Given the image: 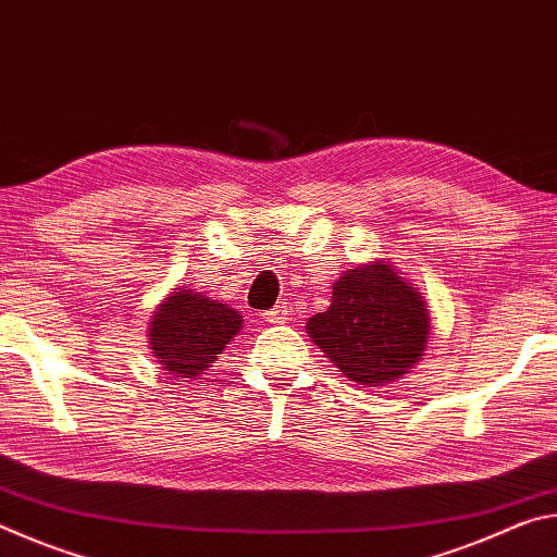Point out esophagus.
Returning a JSON list of instances; mask_svg holds the SVG:
<instances>
[{
  "label": "esophagus",
  "mask_w": 557,
  "mask_h": 557,
  "mask_svg": "<svg viewBox=\"0 0 557 557\" xmlns=\"http://www.w3.org/2000/svg\"><path fill=\"white\" fill-rule=\"evenodd\" d=\"M287 319H289V314H287L285 305H275L270 312H265V322H270V324H285Z\"/></svg>",
  "instance_id": "esophagus-1"
}]
</instances>
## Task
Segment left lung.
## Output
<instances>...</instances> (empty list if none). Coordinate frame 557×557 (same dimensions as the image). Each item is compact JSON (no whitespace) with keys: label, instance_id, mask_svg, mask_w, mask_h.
Returning <instances> with one entry per match:
<instances>
[{"label":"left lung","instance_id":"left-lung-1","mask_svg":"<svg viewBox=\"0 0 557 557\" xmlns=\"http://www.w3.org/2000/svg\"><path fill=\"white\" fill-rule=\"evenodd\" d=\"M307 334L348 381L366 388L398 381L430 338L425 299L385 260L346 270L332 305L307 322Z\"/></svg>","mask_w":557,"mask_h":557}]
</instances>
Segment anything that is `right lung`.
I'll return each mask as SVG.
<instances>
[{
    "label": "right lung",
    "mask_w": 557,
    "mask_h": 557,
    "mask_svg": "<svg viewBox=\"0 0 557 557\" xmlns=\"http://www.w3.org/2000/svg\"><path fill=\"white\" fill-rule=\"evenodd\" d=\"M243 317L203 292L176 289L154 309L149 348L164 371L176 379H196L240 332Z\"/></svg>",
    "instance_id": "add662e5"
}]
</instances>
